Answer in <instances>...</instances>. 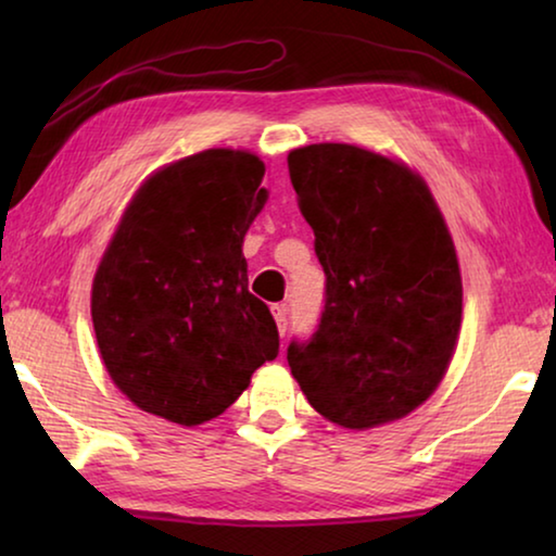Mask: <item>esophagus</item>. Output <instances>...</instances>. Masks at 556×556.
<instances>
[{
    "label": "esophagus",
    "instance_id": "1",
    "mask_svg": "<svg viewBox=\"0 0 556 556\" xmlns=\"http://www.w3.org/2000/svg\"><path fill=\"white\" fill-rule=\"evenodd\" d=\"M287 304H275L271 306V314H275V321H277V328H279V336L287 333V326H289V318H287Z\"/></svg>",
    "mask_w": 556,
    "mask_h": 556
}]
</instances>
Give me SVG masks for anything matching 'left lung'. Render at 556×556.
Here are the masks:
<instances>
[{
  "label": "left lung",
  "mask_w": 556,
  "mask_h": 556,
  "mask_svg": "<svg viewBox=\"0 0 556 556\" xmlns=\"http://www.w3.org/2000/svg\"><path fill=\"white\" fill-rule=\"evenodd\" d=\"M287 162L326 275L316 333L287 348L291 375L341 427L407 417L439 388L460 328L444 215L425 178L368 149L308 144Z\"/></svg>",
  "instance_id": "left-lung-1"
}]
</instances>
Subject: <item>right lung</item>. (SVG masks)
Listing matches in <instances>:
<instances>
[{"label":"right lung","instance_id":"add662e5","mask_svg":"<svg viewBox=\"0 0 556 556\" xmlns=\"http://www.w3.org/2000/svg\"><path fill=\"white\" fill-rule=\"evenodd\" d=\"M262 178L260 156L205 149L149 176L122 215L90 312L102 363L139 409L203 425L277 357V324L242 257Z\"/></svg>","mask_w":556,"mask_h":556}]
</instances>
